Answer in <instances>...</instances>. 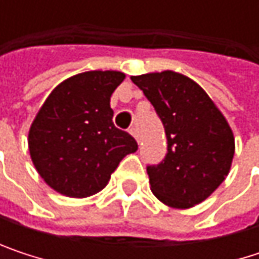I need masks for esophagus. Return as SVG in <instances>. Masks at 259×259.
I'll list each match as a JSON object with an SVG mask.
<instances>
[{
	"label": "esophagus",
	"instance_id": "esophagus-1",
	"mask_svg": "<svg viewBox=\"0 0 259 259\" xmlns=\"http://www.w3.org/2000/svg\"><path fill=\"white\" fill-rule=\"evenodd\" d=\"M129 132H130V135H132V136H133V138H135V139L139 142V135H138V130H136V127H132Z\"/></svg>",
	"mask_w": 259,
	"mask_h": 259
}]
</instances>
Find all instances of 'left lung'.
Instances as JSON below:
<instances>
[{"instance_id": "1", "label": "left lung", "mask_w": 259, "mask_h": 259, "mask_svg": "<svg viewBox=\"0 0 259 259\" xmlns=\"http://www.w3.org/2000/svg\"><path fill=\"white\" fill-rule=\"evenodd\" d=\"M163 123L168 153L147 166L151 192L172 208H190L207 199L227 179L234 135L208 94L190 78L165 70L132 76Z\"/></svg>"}]
</instances>
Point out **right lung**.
<instances>
[{"label": "right lung", "instance_id": "add662e5", "mask_svg": "<svg viewBox=\"0 0 259 259\" xmlns=\"http://www.w3.org/2000/svg\"><path fill=\"white\" fill-rule=\"evenodd\" d=\"M126 75L93 70L63 80L37 112L28 133L31 160L54 190L70 198L100 192L138 144L112 123L111 96Z\"/></svg>", "mask_w": 259, "mask_h": 259}]
</instances>
